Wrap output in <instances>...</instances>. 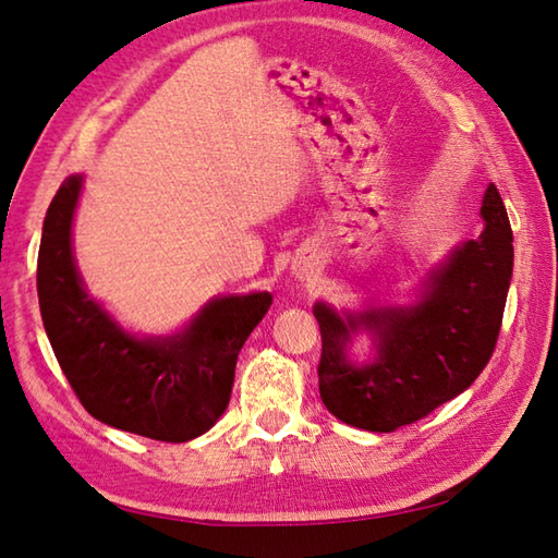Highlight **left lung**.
I'll use <instances>...</instances> for the list:
<instances>
[{
  "label": "left lung",
  "mask_w": 558,
  "mask_h": 558,
  "mask_svg": "<svg viewBox=\"0 0 558 558\" xmlns=\"http://www.w3.org/2000/svg\"><path fill=\"white\" fill-rule=\"evenodd\" d=\"M484 230L456 246L412 306L338 314L316 302L318 393L330 414L366 432H396L460 396L492 360L513 272V232L499 189L482 201ZM373 330L377 357H347L351 333Z\"/></svg>",
  "instance_id": "1"
}]
</instances>
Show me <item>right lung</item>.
<instances>
[{
  "instance_id": "obj_1",
  "label": "right lung",
  "mask_w": 558,
  "mask_h": 558,
  "mask_svg": "<svg viewBox=\"0 0 558 558\" xmlns=\"http://www.w3.org/2000/svg\"><path fill=\"white\" fill-rule=\"evenodd\" d=\"M81 174L47 208L38 252V300L54 357L93 417L156 441L184 444L208 432L230 402L248 333L270 310L268 292L208 302L182 333L129 336L88 298L71 252Z\"/></svg>"
}]
</instances>
